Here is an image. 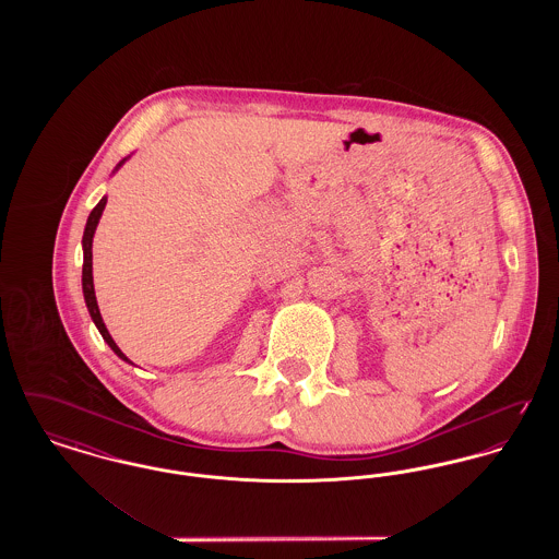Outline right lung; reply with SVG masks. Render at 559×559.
<instances>
[{
  "label": "right lung",
  "mask_w": 559,
  "mask_h": 559,
  "mask_svg": "<svg viewBox=\"0 0 559 559\" xmlns=\"http://www.w3.org/2000/svg\"><path fill=\"white\" fill-rule=\"evenodd\" d=\"M126 160L128 159L119 160V163H117V167H115V171H117ZM115 171H112V174H115ZM105 207H107V197H103V199L98 201V205L92 210L90 217H87V224H85V230H83V240H81V245H83L81 287H83V299H85L87 312H90V317L94 320V324L98 326V331H100L103 340L107 342L108 347H110V349H112L121 360H126V362L133 365L132 360H130V358L119 349V346L112 342V337H110V333H108L107 324H105V320L100 317L98 301H96V293H94V276H92V242H94V233H96V226H98V222H100V217H103Z\"/></svg>",
  "instance_id": "1"
}]
</instances>
